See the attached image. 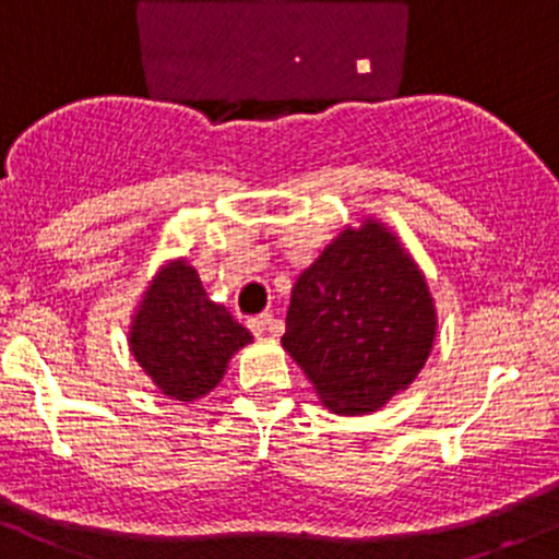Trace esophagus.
Here are the masks:
<instances>
[{
    "label": "esophagus",
    "mask_w": 559,
    "mask_h": 559,
    "mask_svg": "<svg viewBox=\"0 0 559 559\" xmlns=\"http://www.w3.org/2000/svg\"><path fill=\"white\" fill-rule=\"evenodd\" d=\"M247 328H250V331L255 333V336H263V333H266L269 328H272V314H269V312L255 314V318L247 320Z\"/></svg>",
    "instance_id": "34e87169"
}]
</instances>
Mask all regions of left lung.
Instances as JSON below:
<instances>
[{"instance_id":"left-lung-1","label":"left lung","mask_w":559,"mask_h":559,"mask_svg":"<svg viewBox=\"0 0 559 559\" xmlns=\"http://www.w3.org/2000/svg\"><path fill=\"white\" fill-rule=\"evenodd\" d=\"M436 312L425 277L393 234L368 221L344 231L293 287L282 347L322 404L373 412L425 366Z\"/></svg>"}]
</instances>
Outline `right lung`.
<instances>
[{"label": "right lung", "instance_id": "right-lung-1", "mask_svg": "<svg viewBox=\"0 0 559 559\" xmlns=\"http://www.w3.org/2000/svg\"><path fill=\"white\" fill-rule=\"evenodd\" d=\"M250 338L226 307L206 298L195 269L177 261L142 298L131 325V353L160 393L193 401L221 382L228 358Z\"/></svg>", "mask_w": 559, "mask_h": 559}]
</instances>
